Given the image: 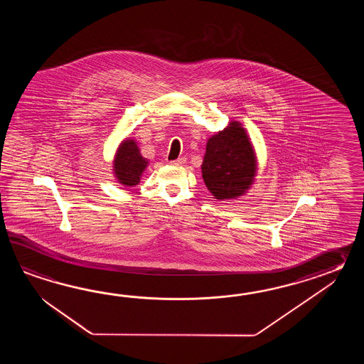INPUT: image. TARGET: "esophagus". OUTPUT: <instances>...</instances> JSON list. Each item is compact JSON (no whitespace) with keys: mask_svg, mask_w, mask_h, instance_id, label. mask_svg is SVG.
I'll return each instance as SVG.
<instances>
[{"mask_svg":"<svg viewBox=\"0 0 364 364\" xmlns=\"http://www.w3.org/2000/svg\"><path fill=\"white\" fill-rule=\"evenodd\" d=\"M185 163V157H179L177 160H173V161H171V165H176V166H178V165H183Z\"/></svg>","mask_w":364,"mask_h":364,"instance_id":"1","label":"esophagus"}]
</instances>
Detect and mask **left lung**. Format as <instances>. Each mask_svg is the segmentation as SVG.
Instances as JSON below:
<instances>
[{
	"label": "left lung",
	"instance_id": "8db88e82",
	"mask_svg": "<svg viewBox=\"0 0 364 364\" xmlns=\"http://www.w3.org/2000/svg\"><path fill=\"white\" fill-rule=\"evenodd\" d=\"M256 156L247 132L237 121L210 136L201 174L216 199H235L247 191L256 176Z\"/></svg>",
	"mask_w": 364,
	"mask_h": 364
}]
</instances>
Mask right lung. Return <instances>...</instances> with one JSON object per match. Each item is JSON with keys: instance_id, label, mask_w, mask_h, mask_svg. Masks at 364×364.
<instances>
[{"instance_id": "1", "label": "right lung", "mask_w": 364, "mask_h": 364, "mask_svg": "<svg viewBox=\"0 0 364 364\" xmlns=\"http://www.w3.org/2000/svg\"><path fill=\"white\" fill-rule=\"evenodd\" d=\"M147 159L140 155V149L134 139H124L117 149L113 171L117 181L126 187H134L140 182L147 168Z\"/></svg>"}]
</instances>
